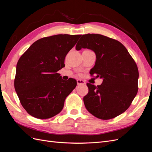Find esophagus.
Here are the masks:
<instances>
[{
	"label": "esophagus",
	"instance_id": "1",
	"mask_svg": "<svg viewBox=\"0 0 152 152\" xmlns=\"http://www.w3.org/2000/svg\"><path fill=\"white\" fill-rule=\"evenodd\" d=\"M77 85H80V84H86V82L83 80H80V79H78L77 80Z\"/></svg>",
	"mask_w": 152,
	"mask_h": 152
}]
</instances>
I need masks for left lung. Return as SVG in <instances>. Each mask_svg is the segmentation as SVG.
<instances>
[{
    "instance_id": "8db88e82",
    "label": "left lung",
    "mask_w": 152,
    "mask_h": 152,
    "mask_svg": "<svg viewBox=\"0 0 152 152\" xmlns=\"http://www.w3.org/2000/svg\"><path fill=\"white\" fill-rule=\"evenodd\" d=\"M82 48L95 53L96 60L90 74L103 79L100 86L87 84L86 109L102 120L117 117L130 107L138 91L139 72L134 60L122 44L100 34L82 35L75 49Z\"/></svg>"
}]
</instances>
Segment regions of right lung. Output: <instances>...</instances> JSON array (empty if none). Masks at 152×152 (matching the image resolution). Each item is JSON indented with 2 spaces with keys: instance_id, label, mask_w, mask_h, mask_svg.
Listing matches in <instances>:
<instances>
[{
  "instance_id": "obj_1",
  "label": "right lung",
  "mask_w": 152,
  "mask_h": 152,
  "mask_svg": "<svg viewBox=\"0 0 152 152\" xmlns=\"http://www.w3.org/2000/svg\"><path fill=\"white\" fill-rule=\"evenodd\" d=\"M80 37L59 34L42 38L19 59L15 88L23 107L32 117L49 118L62 110L77 81L72 78L64 80L57 72L65 67L66 54Z\"/></svg>"
}]
</instances>
